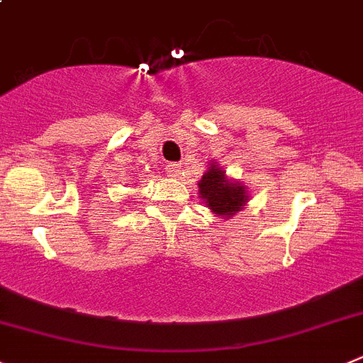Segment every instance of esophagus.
Listing matches in <instances>:
<instances>
[{"mask_svg":"<svg viewBox=\"0 0 363 363\" xmlns=\"http://www.w3.org/2000/svg\"><path fill=\"white\" fill-rule=\"evenodd\" d=\"M165 171H167L169 176H179L182 165H179V164H167V165H165Z\"/></svg>","mask_w":363,"mask_h":363,"instance_id":"esophagus-1","label":"esophagus"}]
</instances>
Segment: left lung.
Here are the masks:
<instances>
[{
  "mask_svg": "<svg viewBox=\"0 0 363 363\" xmlns=\"http://www.w3.org/2000/svg\"><path fill=\"white\" fill-rule=\"evenodd\" d=\"M199 194L205 203L219 216H234L247 203V192L238 182H228L225 178V171L212 165L203 178L199 179Z\"/></svg>",
  "mask_w": 363,
  "mask_h": 363,
  "instance_id": "obj_1",
  "label": "left lung"
}]
</instances>
